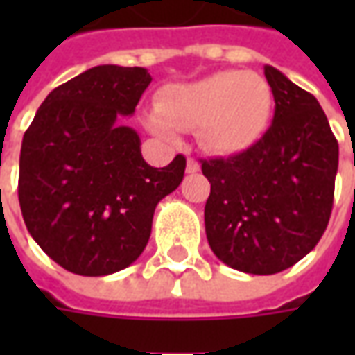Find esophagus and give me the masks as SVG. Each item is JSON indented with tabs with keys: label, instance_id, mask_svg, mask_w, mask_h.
<instances>
[{
	"label": "esophagus",
	"instance_id": "obj_1",
	"mask_svg": "<svg viewBox=\"0 0 355 355\" xmlns=\"http://www.w3.org/2000/svg\"><path fill=\"white\" fill-rule=\"evenodd\" d=\"M198 171H200V163L196 162V159H192V157H188V162H186V173L193 175V173H198Z\"/></svg>",
	"mask_w": 355,
	"mask_h": 355
}]
</instances>
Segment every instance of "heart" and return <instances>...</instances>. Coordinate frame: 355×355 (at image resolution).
<instances>
[{"mask_svg":"<svg viewBox=\"0 0 355 355\" xmlns=\"http://www.w3.org/2000/svg\"><path fill=\"white\" fill-rule=\"evenodd\" d=\"M272 108V87L261 73L223 70L163 89L146 116V127L173 139L178 129L198 125V140L205 150L238 154L264 135Z\"/></svg>","mask_w":355,"mask_h":355,"instance_id":"b5f03b06","label":"heart"}]
</instances>
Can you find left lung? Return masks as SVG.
Instances as JSON below:
<instances>
[{
	"instance_id": "obj_1",
	"label": "left lung",
	"mask_w": 355,
	"mask_h": 355,
	"mask_svg": "<svg viewBox=\"0 0 355 355\" xmlns=\"http://www.w3.org/2000/svg\"><path fill=\"white\" fill-rule=\"evenodd\" d=\"M264 76L275 101L270 129L239 154L201 162L209 245L224 264L257 275L287 270L318 245L338 169V142L315 96L274 66Z\"/></svg>"
}]
</instances>
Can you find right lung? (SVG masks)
<instances>
[{
  "mask_svg": "<svg viewBox=\"0 0 355 355\" xmlns=\"http://www.w3.org/2000/svg\"><path fill=\"white\" fill-rule=\"evenodd\" d=\"M152 81L146 68L94 66L53 89L22 139L20 211L60 266L108 275L139 259L155 205L182 182L186 157L152 167L139 132L121 125Z\"/></svg>",
  "mask_w": 355,
  "mask_h": 355,
  "instance_id": "add662e5",
  "label": "right lung"
}]
</instances>
